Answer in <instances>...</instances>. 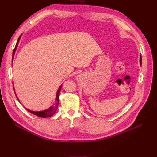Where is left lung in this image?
Returning a JSON list of instances; mask_svg holds the SVG:
<instances>
[{
  "instance_id": "1",
  "label": "left lung",
  "mask_w": 157,
  "mask_h": 157,
  "mask_svg": "<svg viewBox=\"0 0 157 157\" xmlns=\"http://www.w3.org/2000/svg\"><path fill=\"white\" fill-rule=\"evenodd\" d=\"M140 65H142V56H140Z\"/></svg>"
}]
</instances>
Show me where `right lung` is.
Returning a JSON list of instances; mask_svg holds the SVG:
<instances>
[{
    "label": "right lung",
    "mask_w": 157,
    "mask_h": 157,
    "mask_svg": "<svg viewBox=\"0 0 157 157\" xmlns=\"http://www.w3.org/2000/svg\"><path fill=\"white\" fill-rule=\"evenodd\" d=\"M21 35L20 36L19 38H18V40H17V44L15 45V47L14 50H13L12 62H13V56H14L15 51H16V49H17V47L18 43L19 42V40H20V38H21ZM61 88H62V85L60 86V87L59 88L58 90H57V92H56L55 104H54V105H52L51 107H49L48 109H46V110H44V111H30V110H29V109H26V108H25V109L27 110L28 111L32 113V114H34L35 115H37V116L40 117L46 118V117H49L55 114V112L56 111V110H57V108H58V105H59V94H60V91H61ZM17 99H18V98H17ZM18 101H19V99H18Z\"/></svg>",
    "instance_id": "add662e5"
}]
</instances>
